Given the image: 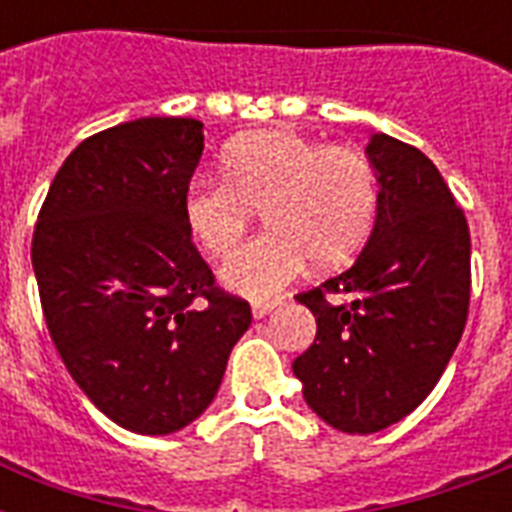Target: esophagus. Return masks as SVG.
<instances>
[{"mask_svg": "<svg viewBox=\"0 0 512 512\" xmlns=\"http://www.w3.org/2000/svg\"><path fill=\"white\" fill-rule=\"evenodd\" d=\"M281 303H284V297H273V300H255V303H252V313H255V319H263V316H268L273 308H279Z\"/></svg>", "mask_w": 512, "mask_h": 512, "instance_id": "esophagus-1", "label": "esophagus"}]
</instances>
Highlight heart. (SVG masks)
<instances>
[{"label":"heart","instance_id":"1","mask_svg":"<svg viewBox=\"0 0 512 512\" xmlns=\"http://www.w3.org/2000/svg\"><path fill=\"white\" fill-rule=\"evenodd\" d=\"M223 177L201 175L183 196L188 231L225 260L247 239L255 212L271 231L223 268L236 292L268 297L303 273L348 263L372 231L377 172L364 151L289 130H257L225 146Z\"/></svg>","mask_w":512,"mask_h":512}]
</instances>
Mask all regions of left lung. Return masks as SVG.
<instances>
[{
    "instance_id": "left-lung-1",
    "label": "left lung",
    "mask_w": 512,
    "mask_h": 512,
    "mask_svg": "<svg viewBox=\"0 0 512 512\" xmlns=\"http://www.w3.org/2000/svg\"><path fill=\"white\" fill-rule=\"evenodd\" d=\"M380 193L358 260L295 300L316 340L295 358L313 412L342 433H377L428 398L462 337L470 305V228L436 164L374 135Z\"/></svg>"
}]
</instances>
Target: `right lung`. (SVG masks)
Instances as JSON below:
<instances>
[{
	"mask_svg": "<svg viewBox=\"0 0 512 512\" xmlns=\"http://www.w3.org/2000/svg\"><path fill=\"white\" fill-rule=\"evenodd\" d=\"M201 122L146 116L71 151L36 217L31 263L68 374L116 425L167 436L199 417L252 324L183 217Z\"/></svg>",
	"mask_w": 512,
	"mask_h": 512,
	"instance_id": "add662e5",
	"label": "right lung"
}]
</instances>
